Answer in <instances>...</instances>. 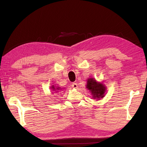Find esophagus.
I'll return each mask as SVG.
<instances>
[{"label": "esophagus", "instance_id": "34e87169", "mask_svg": "<svg viewBox=\"0 0 147 147\" xmlns=\"http://www.w3.org/2000/svg\"><path fill=\"white\" fill-rule=\"evenodd\" d=\"M72 87H73V88H77L78 87V84L76 83H73V84H72Z\"/></svg>", "mask_w": 147, "mask_h": 147}]
</instances>
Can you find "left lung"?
I'll return each mask as SVG.
<instances>
[{"mask_svg":"<svg viewBox=\"0 0 147 147\" xmlns=\"http://www.w3.org/2000/svg\"><path fill=\"white\" fill-rule=\"evenodd\" d=\"M86 88L92 93L93 98L100 100L104 96L105 86L102 83H98L94 78H89L87 80Z\"/></svg>","mask_w":147,"mask_h":147,"instance_id":"left-lung-1","label":"left lung"}]
</instances>
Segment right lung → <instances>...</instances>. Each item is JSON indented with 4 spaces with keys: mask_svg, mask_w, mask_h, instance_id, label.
Returning <instances> with one entry per match:
<instances>
[{
    "mask_svg": "<svg viewBox=\"0 0 147 147\" xmlns=\"http://www.w3.org/2000/svg\"><path fill=\"white\" fill-rule=\"evenodd\" d=\"M51 88L52 89L53 91H56V92H58L57 90L60 89V88H59V87H57V88H55V87L54 85H52V86Z\"/></svg>",
    "mask_w": 147,
    "mask_h": 147,
    "instance_id": "obj_1",
    "label": "right lung"
}]
</instances>
